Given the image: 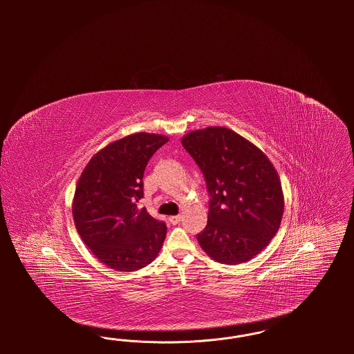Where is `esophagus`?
<instances>
[{"label":"esophagus","mask_w":354,"mask_h":354,"mask_svg":"<svg viewBox=\"0 0 354 354\" xmlns=\"http://www.w3.org/2000/svg\"><path fill=\"white\" fill-rule=\"evenodd\" d=\"M169 223L171 224H179L182 221V216L180 215H175V216H169Z\"/></svg>","instance_id":"obj_1"}]
</instances>
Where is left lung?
<instances>
[{
	"label": "left lung",
	"mask_w": 354,
	"mask_h": 354,
	"mask_svg": "<svg viewBox=\"0 0 354 354\" xmlns=\"http://www.w3.org/2000/svg\"><path fill=\"white\" fill-rule=\"evenodd\" d=\"M182 145L211 196L198 241L211 259L236 266L261 252L279 231L284 195L277 171L250 140L225 127L195 130Z\"/></svg>",
	"instance_id": "1"
}]
</instances>
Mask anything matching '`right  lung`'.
I'll return each mask as SVG.
<instances>
[{"instance_id":"1","label":"right lung","mask_w":354,"mask_h":354,"mask_svg":"<svg viewBox=\"0 0 354 354\" xmlns=\"http://www.w3.org/2000/svg\"><path fill=\"white\" fill-rule=\"evenodd\" d=\"M167 142L165 135H127L97 152L78 179L73 201L75 228L95 257L113 270H140L163 245L166 224L138 203L143 198L145 169Z\"/></svg>"}]
</instances>
